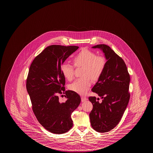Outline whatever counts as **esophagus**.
Segmentation results:
<instances>
[{
  "instance_id": "esophagus-1",
  "label": "esophagus",
  "mask_w": 153,
  "mask_h": 153,
  "mask_svg": "<svg viewBox=\"0 0 153 153\" xmlns=\"http://www.w3.org/2000/svg\"><path fill=\"white\" fill-rule=\"evenodd\" d=\"M87 100H88V99L86 98H85V97H81V101H82V102H84V101Z\"/></svg>"
}]
</instances>
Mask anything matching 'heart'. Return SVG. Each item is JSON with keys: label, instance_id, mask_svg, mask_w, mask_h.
I'll return each mask as SVG.
<instances>
[{"label": "heart", "instance_id": "heart-1", "mask_svg": "<svg viewBox=\"0 0 153 153\" xmlns=\"http://www.w3.org/2000/svg\"><path fill=\"white\" fill-rule=\"evenodd\" d=\"M75 66L69 63H63L61 70L63 75L68 80H71L74 77L75 67H84L82 76L84 77L78 78L71 84L69 88L80 95H84L91 85V78L98 80L102 75L106 65V60L102 55H97L95 53L87 48H83L73 59Z\"/></svg>", "mask_w": 153, "mask_h": 153}]
</instances>
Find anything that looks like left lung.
I'll return each instance as SVG.
<instances>
[{"instance_id": "1", "label": "left lung", "mask_w": 153, "mask_h": 153, "mask_svg": "<svg viewBox=\"0 0 153 153\" xmlns=\"http://www.w3.org/2000/svg\"><path fill=\"white\" fill-rule=\"evenodd\" d=\"M93 48L101 49L107 60L102 75L92 89L102 101L99 103L95 97L88 98L93 105L91 126L96 131L105 133L116 127L122 117L130 98V77L125 62L109 46L99 44Z\"/></svg>"}]
</instances>
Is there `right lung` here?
I'll use <instances>...</instances> for the list:
<instances>
[{"label":"right lung","mask_w":153,"mask_h":153,"mask_svg":"<svg viewBox=\"0 0 153 153\" xmlns=\"http://www.w3.org/2000/svg\"><path fill=\"white\" fill-rule=\"evenodd\" d=\"M77 46L52 45L39 54L30 65L26 88L36 117L46 130L55 134L68 132L73 127L71 114L80 102V96L65 91V77L61 66ZM65 92L68 100L60 103L59 94Z\"/></svg>","instance_id":"1"}]
</instances>
